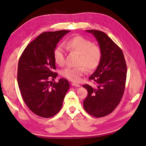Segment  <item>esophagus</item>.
<instances>
[{
	"instance_id": "1",
	"label": "esophagus",
	"mask_w": 146,
	"mask_h": 146,
	"mask_svg": "<svg viewBox=\"0 0 146 146\" xmlns=\"http://www.w3.org/2000/svg\"><path fill=\"white\" fill-rule=\"evenodd\" d=\"M71 85H72V86H76V87H80V85H78V84L76 83H72Z\"/></svg>"
}]
</instances>
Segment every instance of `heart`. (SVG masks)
<instances>
[{
	"mask_svg": "<svg viewBox=\"0 0 146 146\" xmlns=\"http://www.w3.org/2000/svg\"><path fill=\"white\" fill-rule=\"evenodd\" d=\"M66 47L68 49L78 55L76 68H66L61 70V75L68 80L78 82L81 77L88 71L94 70L98 67L102 58V50L101 47L93 44L91 41L80 35L75 36L67 41ZM55 62L59 66H63L64 63V52L61 47L55 48L53 53ZM86 68H85L84 67Z\"/></svg>",
	"mask_w": 146,
	"mask_h": 146,
	"instance_id": "b5f03b06",
	"label": "heart"
}]
</instances>
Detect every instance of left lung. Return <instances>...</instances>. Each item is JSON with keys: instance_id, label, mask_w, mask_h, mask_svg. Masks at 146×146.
Masks as SVG:
<instances>
[{"instance_id": "1", "label": "left lung", "mask_w": 146, "mask_h": 146, "mask_svg": "<svg viewBox=\"0 0 146 146\" xmlns=\"http://www.w3.org/2000/svg\"><path fill=\"white\" fill-rule=\"evenodd\" d=\"M94 35L102 50V58L95 72L89 77L97 84L92 88L83 85L88 91L83 108L90 115L102 117L112 113L120 103L125 90L127 64L121 48L103 32L88 30Z\"/></svg>"}]
</instances>
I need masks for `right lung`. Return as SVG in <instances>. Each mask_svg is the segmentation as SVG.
I'll return each instance as SVG.
<instances>
[{"instance_id":"obj_1","label":"right lung","mask_w":146,"mask_h":146,"mask_svg":"<svg viewBox=\"0 0 146 146\" xmlns=\"http://www.w3.org/2000/svg\"><path fill=\"white\" fill-rule=\"evenodd\" d=\"M70 32L59 30L39 35L30 42L21 54L17 68V83L23 99L28 108L36 115L49 118L62 107L69 82L58 76L53 53L60 39Z\"/></svg>"}]
</instances>
